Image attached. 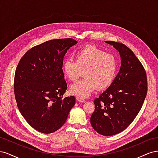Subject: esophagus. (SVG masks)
<instances>
[{
  "label": "esophagus",
  "instance_id": "1",
  "mask_svg": "<svg viewBox=\"0 0 158 158\" xmlns=\"http://www.w3.org/2000/svg\"><path fill=\"white\" fill-rule=\"evenodd\" d=\"M76 100H77L78 102H79L80 103H84L85 102V100L83 98H81L80 97H76Z\"/></svg>",
  "mask_w": 158,
  "mask_h": 158
}]
</instances>
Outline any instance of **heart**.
I'll use <instances>...</instances> for the list:
<instances>
[{
  "mask_svg": "<svg viewBox=\"0 0 158 158\" xmlns=\"http://www.w3.org/2000/svg\"><path fill=\"white\" fill-rule=\"evenodd\" d=\"M75 61L70 59L64 60L62 72L66 78L75 81L82 70L84 79L78 81L70 86V92L81 98H87L97 89L108 88L115 77L117 62L116 57L107 53L96 46L89 45L81 48L75 53Z\"/></svg>",
  "mask_w": 158,
  "mask_h": 158,
  "instance_id": "obj_1",
  "label": "heart"
}]
</instances>
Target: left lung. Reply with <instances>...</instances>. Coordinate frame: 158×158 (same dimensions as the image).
Masks as SVG:
<instances>
[{
	"mask_svg": "<svg viewBox=\"0 0 158 158\" xmlns=\"http://www.w3.org/2000/svg\"><path fill=\"white\" fill-rule=\"evenodd\" d=\"M120 54L121 66L111 85L95 99L90 118L94 130L103 136L123 131L139 113L148 91L146 73L134 52L121 43L107 41Z\"/></svg>",
	"mask_w": 158,
	"mask_h": 158,
	"instance_id": "8db88e82",
	"label": "left lung"
}]
</instances>
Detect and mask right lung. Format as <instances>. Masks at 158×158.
Returning <instances> with one entry per match:
<instances>
[{
	"mask_svg": "<svg viewBox=\"0 0 158 158\" xmlns=\"http://www.w3.org/2000/svg\"><path fill=\"white\" fill-rule=\"evenodd\" d=\"M71 38L52 40L23 55L14 76V94L22 115L41 133L56 131L66 121L75 97L63 99L67 89L62 65L65 54L77 44Z\"/></svg>",
	"mask_w": 158,
	"mask_h": 158,
	"instance_id": "add662e5",
	"label": "right lung"
}]
</instances>
